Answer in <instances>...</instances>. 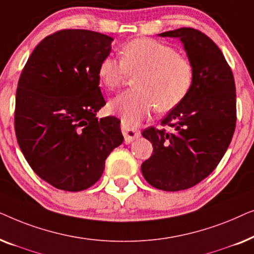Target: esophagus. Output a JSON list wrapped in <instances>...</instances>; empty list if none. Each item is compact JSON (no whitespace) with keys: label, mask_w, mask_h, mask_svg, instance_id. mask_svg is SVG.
<instances>
[{"label":"esophagus","mask_w":254,"mask_h":254,"mask_svg":"<svg viewBox=\"0 0 254 254\" xmlns=\"http://www.w3.org/2000/svg\"><path fill=\"white\" fill-rule=\"evenodd\" d=\"M121 131H123V135L125 137V142L126 143H130V142H133L136 140V138L140 137V130L135 129V128L128 126L125 123H121Z\"/></svg>","instance_id":"34e87169"}]
</instances>
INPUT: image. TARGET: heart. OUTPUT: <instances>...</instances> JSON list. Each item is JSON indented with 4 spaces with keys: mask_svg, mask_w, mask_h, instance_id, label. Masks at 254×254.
<instances>
[{
    "mask_svg": "<svg viewBox=\"0 0 254 254\" xmlns=\"http://www.w3.org/2000/svg\"><path fill=\"white\" fill-rule=\"evenodd\" d=\"M121 61L104 58L98 77L106 89L119 86L128 72L138 74L136 88L121 92L109 103V111L123 123L134 126L156 107L158 112L175 109L186 98L194 82L192 62L175 48L150 38H137L120 48Z\"/></svg>",
    "mask_w": 254,
    "mask_h": 254,
    "instance_id": "heart-1",
    "label": "heart"
}]
</instances>
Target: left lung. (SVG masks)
Instances as JSON below:
<instances>
[{
	"mask_svg": "<svg viewBox=\"0 0 254 254\" xmlns=\"http://www.w3.org/2000/svg\"><path fill=\"white\" fill-rule=\"evenodd\" d=\"M179 38L194 68L192 89L157 129L142 135L152 143L151 157L142 163L144 179L158 190H187L207 178L221 162L236 127V88L231 68L216 44L192 27L159 34Z\"/></svg>",
	"mask_w": 254,
	"mask_h": 254,
	"instance_id": "left-lung-1",
	"label": "left lung"
}]
</instances>
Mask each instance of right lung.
I'll list each match as a JSON object with an SVG mask.
<instances>
[{
    "mask_svg": "<svg viewBox=\"0 0 254 254\" xmlns=\"http://www.w3.org/2000/svg\"><path fill=\"white\" fill-rule=\"evenodd\" d=\"M112 40L89 30L58 31L37 45L20 74L17 141L33 171L59 190L91 187L124 141L119 119L96 117L106 104L98 65Z\"/></svg>",
    "mask_w": 254,
    "mask_h": 254,
    "instance_id": "right-lung-1",
    "label": "right lung"
}]
</instances>
